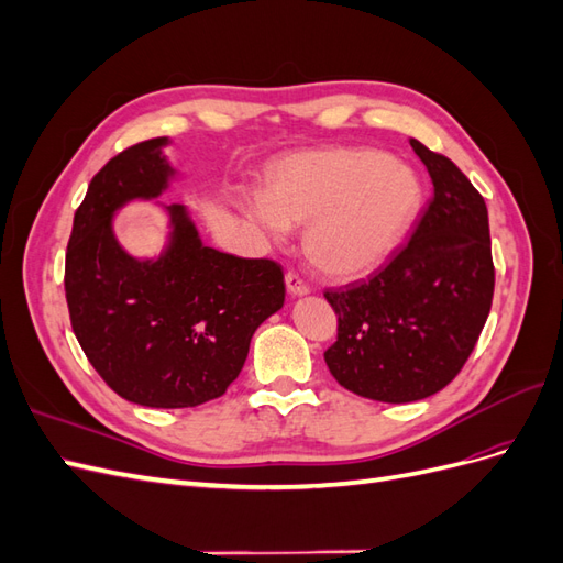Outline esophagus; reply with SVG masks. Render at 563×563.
I'll return each mask as SVG.
<instances>
[{
    "instance_id": "34e87169",
    "label": "esophagus",
    "mask_w": 563,
    "mask_h": 563,
    "mask_svg": "<svg viewBox=\"0 0 563 563\" xmlns=\"http://www.w3.org/2000/svg\"><path fill=\"white\" fill-rule=\"evenodd\" d=\"M286 288L291 296H308L310 286L302 282V277H298L296 272H286Z\"/></svg>"
}]
</instances>
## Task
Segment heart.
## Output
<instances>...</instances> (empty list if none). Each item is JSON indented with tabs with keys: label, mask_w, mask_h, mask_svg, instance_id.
I'll return each instance as SVG.
<instances>
[{
	"label": "heart",
	"mask_w": 563,
	"mask_h": 563,
	"mask_svg": "<svg viewBox=\"0 0 563 563\" xmlns=\"http://www.w3.org/2000/svg\"><path fill=\"white\" fill-rule=\"evenodd\" d=\"M420 183L385 152L333 147L296 152L272 166L265 197L244 211L269 240L305 228V253L323 275L352 279L380 267L411 228Z\"/></svg>",
	"instance_id": "1"
}]
</instances>
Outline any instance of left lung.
<instances>
[{"label": "left lung", "mask_w": 563, "mask_h": 563, "mask_svg": "<svg viewBox=\"0 0 563 563\" xmlns=\"http://www.w3.org/2000/svg\"><path fill=\"white\" fill-rule=\"evenodd\" d=\"M411 147L434 185L411 240L368 282L323 294L338 314L323 352L331 376L385 404L432 397L457 376L496 286L484 197L449 157L416 139Z\"/></svg>", "instance_id": "obj_1"}]
</instances>
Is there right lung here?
<instances>
[{"label": "right lung", "mask_w": 563, "mask_h": 563, "mask_svg": "<svg viewBox=\"0 0 563 563\" xmlns=\"http://www.w3.org/2000/svg\"><path fill=\"white\" fill-rule=\"evenodd\" d=\"M164 145L135 143L93 176L67 242L65 298L84 354L119 397L192 408L225 395L286 288L275 261L203 246L180 203L166 207L172 240L159 258L139 261L119 246L114 211L159 197L176 174Z\"/></svg>", "instance_id": "obj_1"}]
</instances>
